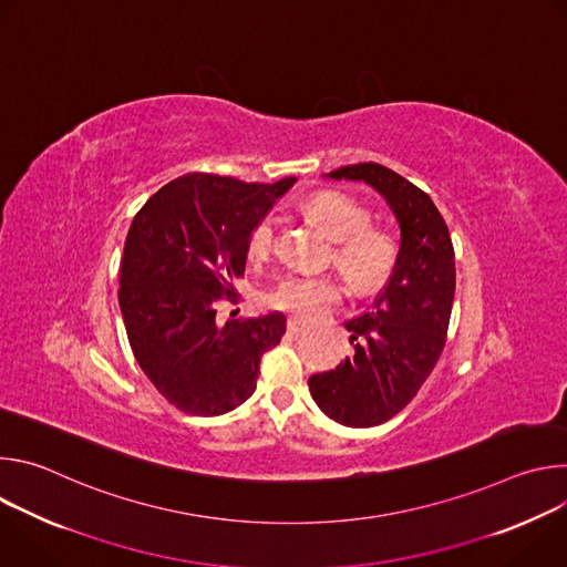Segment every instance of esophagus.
Instances as JSON below:
<instances>
[{"label": "esophagus", "mask_w": 567, "mask_h": 567, "mask_svg": "<svg viewBox=\"0 0 567 567\" xmlns=\"http://www.w3.org/2000/svg\"><path fill=\"white\" fill-rule=\"evenodd\" d=\"M287 332H289L291 337H300V334L307 332V322H302V320H298V318H289V320H287Z\"/></svg>", "instance_id": "34e87169"}]
</instances>
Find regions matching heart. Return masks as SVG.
<instances>
[{"label": "heart", "instance_id": "obj_1", "mask_svg": "<svg viewBox=\"0 0 567 567\" xmlns=\"http://www.w3.org/2000/svg\"><path fill=\"white\" fill-rule=\"evenodd\" d=\"M305 213L334 239L332 262L354 289H374L390 276L396 262V241L385 228L370 224V210L361 202L346 193L320 190L307 197ZM274 249L276 219L265 215L249 230L247 254L262 262ZM341 298L343 289L332 276L291 274L267 293V305L300 318H316Z\"/></svg>", "mask_w": 567, "mask_h": 567}]
</instances>
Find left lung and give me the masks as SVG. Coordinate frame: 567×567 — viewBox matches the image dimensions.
Returning a JSON list of instances; mask_svg holds the SVG:
<instances>
[{
	"instance_id": "1",
	"label": "left lung",
	"mask_w": 567,
	"mask_h": 567,
	"mask_svg": "<svg viewBox=\"0 0 567 567\" xmlns=\"http://www.w3.org/2000/svg\"><path fill=\"white\" fill-rule=\"evenodd\" d=\"M330 177L370 184L385 197L401 228L385 289L370 311L346 322L354 352L334 370L309 377L322 413L343 426L368 429L409 406L444 350L455 296V251L433 199L394 171L354 164Z\"/></svg>"
}]
</instances>
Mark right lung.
Returning <instances> with one entry per match:
<instances>
[{
  "mask_svg": "<svg viewBox=\"0 0 567 567\" xmlns=\"http://www.w3.org/2000/svg\"><path fill=\"white\" fill-rule=\"evenodd\" d=\"M293 177L245 184L190 173L156 190L134 215L118 269V305L136 363L175 409L213 417L245 403L260 359L285 334L280 311L217 320L237 302L247 237Z\"/></svg>",
  "mask_w": 567,
  "mask_h": 567,
  "instance_id": "add662e5",
  "label": "right lung"
}]
</instances>
